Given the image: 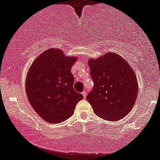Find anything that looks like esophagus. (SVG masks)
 <instances>
[{"label": "esophagus", "mask_w": 160, "mask_h": 160, "mask_svg": "<svg viewBox=\"0 0 160 160\" xmlns=\"http://www.w3.org/2000/svg\"><path fill=\"white\" fill-rule=\"evenodd\" d=\"M82 95L83 96V97H86V96H87V92H86L85 91H83V92H82Z\"/></svg>", "instance_id": "34e87169"}]
</instances>
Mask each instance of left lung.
Returning a JSON list of instances; mask_svg holds the SVG:
<instances>
[{"mask_svg":"<svg viewBox=\"0 0 160 160\" xmlns=\"http://www.w3.org/2000/svg\"><path fill=\"white\" fill-rule=\"evenodd\" d=\"M94 87L87 96L96 115L109 122L125 117L134 106L138 83L127 61L116 53L107 52L89 59Z\"/></svg>","mask_w":160,"mask_h":160,"instance_id":"8db88e82","label":"left lung"}]
</instances>
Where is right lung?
<instances>
[{
    "label": "right lung",
    "instance_id": "add662e5",
    "mask_svg": "<svg viewBox=\"0 0 160 160\" xmlns=\"http://www.w3.org/2000/svg\"><path fill=\"white\" fill-rule=\"evenodd\" d=\"M77 57H68L61 49L50 48L33 61L26 80L29 103L49 123H61L73 115L83 98L73 89L71 68Z\"/></svg>",
    "mask_w": 160,
    "mask_h": 160
}]
</instances>
